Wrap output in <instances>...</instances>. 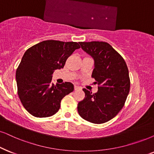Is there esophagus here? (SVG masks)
Here are the masks:
<instances>
[{
    "mask_svg": "<svg viewBox=\"0 0 154 154\" xmlns=\"http://www.w3.org/2000/svg\"><path fill=\"white\" fill-rule=\"evenodd\" d=\"M77 89H81V87L77 86V85H75V90H77Z\"/></svg>",
    "mask_w": 154,
    "mask_h": 154,
    "instance_id": "esophagus-1",
    "label": "esophagus"
}]
</instances>
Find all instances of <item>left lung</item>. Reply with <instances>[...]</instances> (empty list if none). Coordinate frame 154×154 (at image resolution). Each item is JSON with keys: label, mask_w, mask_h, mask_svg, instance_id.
<instances>
[{"label": "left lung", "mask_w": 154, "mask_h": 154, "mask_svg": "<svg viewBox=\"0 0 154 154\" xmlns=\"http://www.w3.org/2000/svg\"><path fill=\"white\" fill-rule=\"evenodd\" d=\"M82 49L94 60L91 77L98 84L97 93L83 89L85 99L78 103L79 116L87 122L103 124L123 108L130 89L129 69L124 58L105 42H80Z\"/></svg>", "instance_id": "1"}]
</instances>
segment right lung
Returning a JSON list of instances; mask_svg holds the SVG:
<instances>
[{"label": "right lung", "mask_w": 154, "mask_h": 154, "mask_svg": "<svg viewBox=\"0 0 154 154\" xmlns=\"http://www.w3.org/2000/svg\"><path fill=\"white\" fill-rule=\"evenodd\" d=\"M80 48L76 42L45 40L35 45L25 52L16 70L17 94L23 106L35 117L54 115L60 102L73 91L71 82L52 83V75L60 69L75 50Z\"/></svg>", "instance_id": "right-lung-1"}]
</instances>
